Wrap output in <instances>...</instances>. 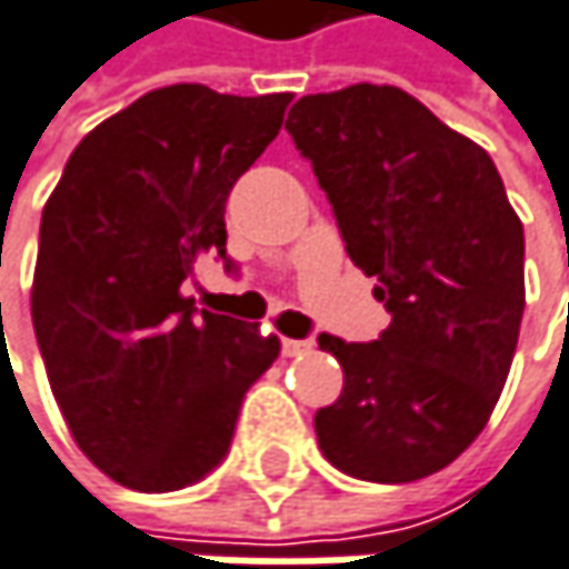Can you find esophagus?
I'll list each match as a JSON object with an SVG mask.
<instances>
[{
    "instance_id": "34e87169",
    "label": "esophagus",
    "mask_w": 569,
    "mask_h": 569,
    "mask_svg": "<svg viewBox=\"0 0 569 569\" xmlns=\"http://www.w3.org/2000/svg\"><path fill=\"white\" fill-rule=\"evenodd\" d=\"M309 351H312V341L309 338H283L286 358H299V355H309Z\"/></svg>"
}]
</instances>
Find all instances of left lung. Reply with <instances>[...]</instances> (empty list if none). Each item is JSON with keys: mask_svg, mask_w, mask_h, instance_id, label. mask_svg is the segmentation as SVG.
Here are the masks:
<instances>
[{"mask_svg": "<svg viewBox=\"0 0 569 569\" xmlns=\"http://www.w3.org/2000/svg\"><path fill=\"white\" fill-rule=\"evenodd\" d=\"M286 130L332 201L345 250L390 326L319 336L345 371L316 413L326 459L365 482L446 469L482 433L525 312V228L491 156L390 83L292 103Z\"/></svg>", "mask_w": 569, "mask_h": 569, "instance_id": "8db88e82", "label": "left lung"}]
</instances>
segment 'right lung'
I'll use <instances>...</instances> for the list:
<instances>
[{"instance_id":"right-lung-1","label":"right lung","mask_w":569,"mask_h":569,"mask_svg":"<svg viewBox=\"0 0 569 569\" xmlns=\"http://www.w3.org/2000/svg\"><path fill=\"white\" fill-rule=\"evenodd\" d=\"M289 100L149 90L80 139L41 211L31 322L44 371L80 452L127 489L204 479L280 355L257 322L198 312L181 283L201 253L228 260V194Z\"/></svg>"}]
</instances>
